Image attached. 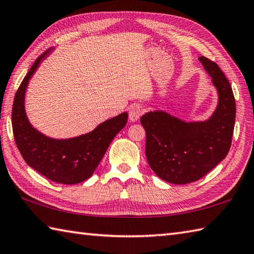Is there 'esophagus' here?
Segmentation results:
<instances>
[{"label":"esophagus","mask_w":254,"mask_h":254,"mask_svg":"<svg viewBox=\"0 0 254 254\" xmlns=\"http://www.w3.org/2000/svg\"><path fill=\"white\" fill-rule=\"evenodd\" d=\"M144 109L142 106L139 105H133L130 107V109H128V118H130V121L131 122H136L139 117L143 115Z\"/></svg>","instance_id":"obj_1"}]
</instances>
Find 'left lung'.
Returning <instances> with one entry per match:
<instances>
[{"mask_svg":"<svg viewBox=\"0 0 254 254\" xmlns=\"http://www.w3.org/2000/svg\"><path fill=\"white\" fill-rule=\"evenodd\" d=\"M198 60L218 91V105L212 117L186 122L165 111H154L141 118L150 168L174 185L201 179L227 156L233 138L236 101L229 80L215 62L205 57Z\"/></svg>","mask_w":254,"mask_h":254,"instance_id":"left-lung-1","label":"left lung"}]
</instances>
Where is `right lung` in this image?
Here are the masks:
<instances>
[{"mask_svg":"<svg viewBox=\"0 0 254 254\" xmlns=\"http://www.w3.org/2000/svg\"><path fill=\"white\" fill-rule=\"evenodd\" d=\"M49 53L46 51L37 58L16 91L12 109L14 138L24 160L31 168L55 182L76 185L94 174L112 139L126 127L127 113L111 118L94 131L73 138L56 139L37 131L26 116L25 93L29 79Z\"/></svg>","mask_w":254,"mask_h":254,"instance_id":"right-lung-1","label":"right lung"}]
</instances>
